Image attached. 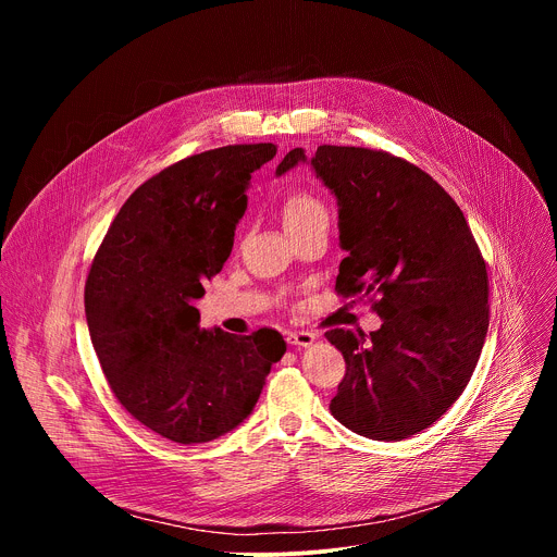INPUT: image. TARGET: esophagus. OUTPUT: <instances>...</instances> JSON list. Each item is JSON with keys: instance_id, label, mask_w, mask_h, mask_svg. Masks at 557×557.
<instances>
[{"instance_id": "34e87169", "label": "esophagus", "mask_w": 557, "mask_h": 557, "mask_svg": "<svg viewBox=\"0 0 557 557\" xmlns=\"http://www.w3.org/2000/svg\"><path fill=\"white\" fill-rule=\"evenodd\" d=\"M286 342L290 346H310L314 342V335L308 333V331H295V333L286 335Z\"/></svg>"}]
</instances>
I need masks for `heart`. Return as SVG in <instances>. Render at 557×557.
Here are the masks:
<instances>
[{
  "label": "heart",
  "instance_id": "obj_1",
  "mask_svg": "<svg viewBox=\"0 0 557 557\" xmlns=\"http://www.w3.org/2000/svg\"><path fill=\"white\" fill-rule=\"evenodd\" d=\"M282 220L286 231L299 228V226H308L312 222H329V211L322 205V200H317L312 194L308 191H295L286 198L284 207H282Z\"/></svg>",
  "mask_w": 557,
  "mask_h": 557
}]
</instances>
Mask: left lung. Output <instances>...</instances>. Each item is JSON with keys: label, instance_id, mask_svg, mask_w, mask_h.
I'll return each instance as SVG.
<instances>
[{"label": "left lung", "instance_id": "8db88e82", "mask_svg": "<svg viewBox=\"0 0 557 557\" xmlns=\"http://www.w3.org/2000/svg\"><path fill=\"white\" fill-rule=\"evenodd\" d=\"M310 163L339 205L335 290L370 297L366 337L329 331L346 374L333 417L372 441H401L438 421L462 394L490 329L487 264L454 198L423 170L381 149H290L275 174Z\"/></svg>", "mask_w": 557, "mask_h": 557}]
</instances>
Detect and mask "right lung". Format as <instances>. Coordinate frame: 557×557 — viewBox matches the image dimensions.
Here are the masks:
<instances>
[{
    "label": "right lung",
    "mask_w": 557,
    "mask_h": 557,
    "mask_svg": "<svg viewBox=\"0 0 557 557\" xmlns=\"http://www.w3.org/2000/svg\"><path fill=\"white\" fill-rule=\"evenodd\" d=\"M275 151L226 145L151 176L116 213L88 273L86 320L114 396L174 443H209L240 425L286 352L271 329H200L194 306L231 256L251 174Z\"/></svg>",
    "instance_id": "right-lung-1"
}]
</instances>
